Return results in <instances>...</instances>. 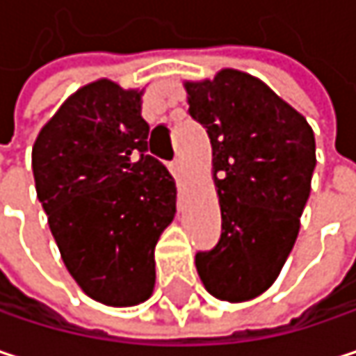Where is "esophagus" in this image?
<instances>
[{"mask_svg":"<svg viewBox=\"0 0 356 356\" xmlns=\"http://www.w3.org/2000/svg\"><path fill=\"white\" fill-rule=\"evenodd\" d=\"M171 171H173V175L177 181H185L187 177V171H185V165L181 163V161H175L173 165H171Z\"/></svg>","mask_w":356,"mask_h":356,"instance_id":"1","label":"esophagus"}]
</instances>
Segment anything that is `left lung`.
<instances>
[{
	"mask_svg": "<svg viewBox=\"0 0 356 356\" xmlns=\"http://www.w3.org/2000/svg\"><path fill=\"white\" fill-rule=\"evenodd\" d=\"M183 86L212 144L222 218L216 248L200 251L195 268L212 297L251 301L274 284L297 241L316 169L314 129L268 84L233 67Z\"/></svg>",
	"mask_w": 356,
	"mask_h": 356,
	"instance_id": "1",
	"label": "left lung"
}]
</instances>
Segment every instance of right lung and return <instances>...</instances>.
Segmentation results:
<instances>
[{
	"mask_svg": "<svg viewBox=\"0 0 356 356\" xmlns=\"http://www.w3.org/2000/svg\"><path fill=\"white\" fill-rule=\"evenodd\" d=\"M138 88L101 78L78 88L33 146L36 197L78 286L108 307L144 303L154 248L175 218L177 187L148 154Z\"/></svg>",
	"mask_w": 356,
	"mask_h": 356,
	"instance_id": "1",
	"label": "right lung"
}]
</instances>
